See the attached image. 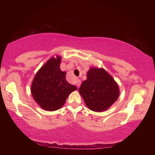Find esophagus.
Segmentation results:
<instances>
[{
    "label": "esophagus",
    "mask_w": 155,
    "mask_h": 155,
    "mask_svg": "<svg viewBox=\"0 0 155 155\" xmlns=\"http://www.w3.org/2000/svg\"><path fill=\"white\" fill-rule=\"evenodd\" d=\"M81 81L80 80H77V86L78 87H80V85H81Z\"/></svg>",
    "instance_id": "34e87169"
}]
</instances>
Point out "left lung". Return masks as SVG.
<instances>
[{
	"label": "left lung",
	"instance_id": "obj_1",
	"mask_svg": "<svg viewBox=\"0 0 155 155\" xmlns=\"http://www.w3.org/2000/svg\"><path fill=\"white\" fill-rule=\"evenodd\" d=\"M85 104L94 111H103L119 96V88L114 78L104 69L91 68L78 90Z\"/></svg>",
	"mask_w": 155,
	"mask_h": 155
}]
</instances>
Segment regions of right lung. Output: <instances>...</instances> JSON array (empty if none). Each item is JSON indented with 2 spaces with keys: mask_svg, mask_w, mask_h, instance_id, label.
<instances>
[{
  "mask_svg": "<svg viewBox=\"0 0 155 155\" xmlns=\"http://www.w3.org/2000/svg\"><path fill=\"white\" fill-rule=\"evenodd\" d=\"M60 57L50 59L37 73L31 86L34 100L47 111L61 108L69 94L77 90L65 80V72L60 70Z\"/></svg>",
  "mask_w": 155,
  "mask_h": 155,
  "instance_id": "add662e5",
  "label": "right lung"
}]
</instances>
